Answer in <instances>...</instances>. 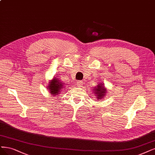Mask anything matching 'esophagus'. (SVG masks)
<instances>
[{
    "label": "esophagus",
    "instance_id": "34e87169",
    "mask_svg": "<svg viewBox=\"0 0 155 155\" xmlns=\"http://www.w3.org/2000/svg\"><path fill=\"white\" fill-rule=\"evenodd\" d=\"M77 85L78 87H82V85L83 84V82L82 81H78V82H77Z\"/></svg>",
    "mask_w": 155,
    "mask_h": 155
}]
</instances>
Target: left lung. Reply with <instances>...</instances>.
I'll use <instances>...</instances> for the list:
<instances>
[{"mask_svg":"<svg viewBox=\"0 0 155 155\" xmlns=\"http://www.w3.org/2000/svg\"><path fill=\"white\" fill-rule=\"evenodd\" d=\"M93 91L94 92V93L95 95L96 98L97 99H102V98L104 97V95H106V89L104 87L103 84L101 83L94 88Z\"/></svg>","mask_w":155,"mask_h":155,"instance_id":"left-lung-1","label":"left lung"}]
</instances>
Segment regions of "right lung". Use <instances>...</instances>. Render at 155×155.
I'll use <instances>...</instances> for the list:
<instances>
[{
    "label": "right lung",
    "mask_w": 155,
    "mask_h": 155,
    "mask_svg": "<svg viewBox=\"0 0 155 155\" xmlns=\"http://www.w3.org/2000/svg\"><path fill=\"white\" fill-rule=\"evenodd\" d=\"M63 83H62L60 80L54 78L52 80H51L49 84H48V89L49 90V92L53 95H58L60 92H61V90L63 87Z\"/></svg>",
    "instance_id": "right-lung-1"
}]
</instances>
